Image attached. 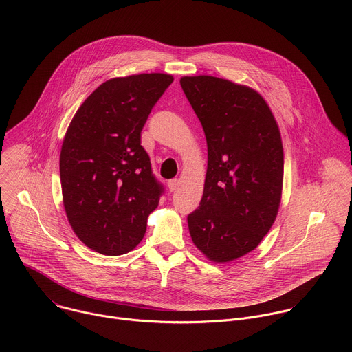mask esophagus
Returning <instances> with one entry per match:
<instances>
[{
    "mask_svg": "<svg viewBox=\"0 0 352 352\" xmlns=\"http://www.w3.org/2000/svg\"><path fill=\"white\" fill-rule=\"evenodd\" d=\"M167 186H168L170 192H175V190L178 189V186H179V179H177V178L170 179V181L167 182Z\"/></svg>",
    "mask_w": 352,
    "mask_h": 352,
    "instance_id": "34e87169",
    "label": "esophagus"
}]
</instances>
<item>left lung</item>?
I'll list each match as a JSON object with an SVG mask.
<instances>
[{
	"label": "left lung",
	"instance_id": "left-lung-1",
	"mask_svg": "<svg viewBox=\"0 0 352 352\" xmlns=\"http://www.w3.org/2000/svg\"><path fill=\"white\" fill-rule=\"evenodd\" d=\"M181 87L204 126L208 173L199 208L188 216L196 248L216 263L254 250L281 200L284 152L265 98L231 80L184 76Z\"/></svg>",
	"mask_w": 352,
	"mask_h": 352
}]
</instances>
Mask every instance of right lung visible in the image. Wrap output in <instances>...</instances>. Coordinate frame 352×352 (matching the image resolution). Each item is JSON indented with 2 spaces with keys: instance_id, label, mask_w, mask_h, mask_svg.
Listing matches in <instances>:
<instances>
[{
  "instance_id": "1",
  "label": "right lung",
  "mask_w": 352,
  "mask_h": 352,
  "mask_svg": "<svg viewBox=\"0 0 352 352\" xmlns=\"http://www.w3.org/2000/svg\"><path fill=\"white\" fill-rule=\"evenodd\" d=\"M174 78L140 74L100 85L65 133L60 177L76 236L98 254H128L144 236L164 192L140 144L147 117Z\"/></svg>"
}]
</instances>
